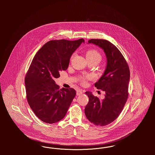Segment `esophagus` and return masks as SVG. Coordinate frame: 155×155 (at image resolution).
Listing matches in <instances>:
<instances>
[{"mask_svg":"<svg viewBox=\"0 0 155 155\" xmlns=\"http://www.w3.org/2000/svg\"><path fill=\"white\" fill-rule=\"evenodd\" d=\"M83 93V91L81 90V89H78L77 91V95H80L82 94Z\"/></svg>","mask_w":155,"mask_h":155,"instance_id":"esophagus-1","label":"esophagus"}]
</instances>
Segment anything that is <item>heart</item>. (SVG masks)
<instances>
[{
    "instance_id": "1",
    "label": "heart",
    "mask_w": 155,
    "mask_h": 155,
    "mask_svg": "<svg viewBox=\"0 0 155 155\" xmlns=\"http://www.w3.org/2000/svg\"><path fill=\"white\" fill-rule=\"evenodd\" d=\"M86 58L88 60H94V59H98L101 60V53L98 52L96 49H90L87 51L85 53ZM89 78V76L87 75L84 77L81 78V81L83 84H85L86 82V80Z\"/></svg>"
}]
</instances>
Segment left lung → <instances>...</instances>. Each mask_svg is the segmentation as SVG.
<instances>
[{
	"instance_id": "8db88e82",
	"label": "left lung",
	"mask_w": 155,
	"mask_h": 155,
	"mask_svg": "<svg viewBox=\"0 0 155 155\" xmlns=\"http://www.w3.org/2000/svg\"><path fill=\"white\" fill-rule=\"evenodd\" d=\"M88 44L96 45L103 49L107 58V66L102 76L95 84L96 88L105 92L104 98L100 99L91 92H86L89 102L85 108V114L91 123L104 126L117 118L124 108L128 96L130 72L124 56L110 42L91 39Z\"/></svg>"
}]
</instances>
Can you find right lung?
<instances>
[{"mask_svg":"<svg viewBox=\"0 0 155 155\" xmlns=\"http://www.w3.org/2000/svg\"><path fill=\"white\" fill-rule=\"evenodd\" d=\"M82 42V38L50 41L32 59L25 78L27 99L35 115L46 123L64 118L75 96V89H59L54 80L67 69L72 54Z\"/></svg>","mask_w":155,"mask_h":155,"instance_id":"add662e5","label":"right lung"}]
</instances>
